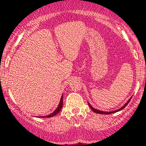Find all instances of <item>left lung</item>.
<instances>
[{
	"instance_id": "left-lung-1",
	"label": "left lung",
	"mask_w": 146,
	"mask_h": 146,
	"mask_svg": "<svg viewBox=\"0 0 146 146\" xmlns=\"http://www.w3.org/2000/svg\"><path fill=\"white\" fill-rule=\"evenodd\" d=\"M131 98H132V97H131V98H130V99H129V100H128V102H127L126 103H125V104L123 105V106L121 107V108H120L119 109H118V110H114V111H110V112H105V111H102V110H97V109H95V108H93V107L92 106L90 105L89 103H88V106H89V107L90 108V109L93 110V111L94 112V113H98V114H103V115H108V114H112V113H117V112L120 111V110H123V108H124L127 105H128V104L129 103V102L130 101V100H131Z\"/></svg>"
}]
</instances>
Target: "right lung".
<instances>
[{"mask_svg":"<svg viewBox=\"0 0 146 146\" xmlns=\"http://www.w3.org/2000/svg\"><path fill=\"white\" fill-rule=\"evenodd\" d=\"M62 106H63V95H62L61 99H60V101L59 103V105L57 107V108L56 110H54V112L50 114V115H46V116H40L39 117H41V118H49V117H54L55 115H56L61 110L62 108Z\"/></svg>","mask_w":146,"mask_h":146,"instance_id":"1","label":"right lung"}]
</instances>
